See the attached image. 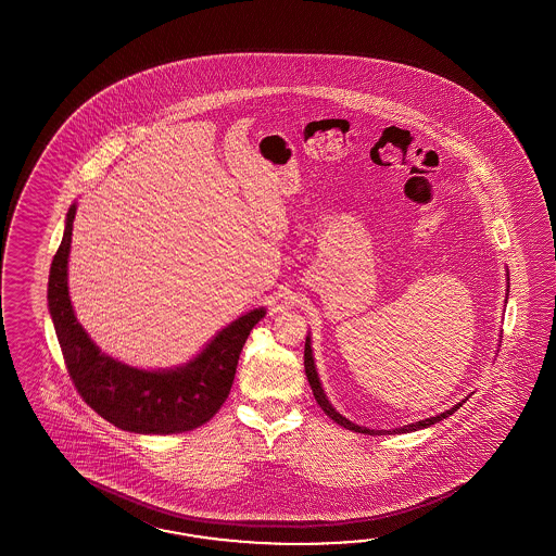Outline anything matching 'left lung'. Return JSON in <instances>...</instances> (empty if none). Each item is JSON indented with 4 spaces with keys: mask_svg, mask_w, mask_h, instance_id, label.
<instances>
[{
    "mask_svg": "<svg viewBox=\"0 0 556 556\" xmlns=\"http://www.w3.org/2000/svg\"><path fill=\"white\" fill-rule=\"evenodd\" d=\"M304 369H306L309 388L314 391V397H316V402H318L319 407L324 409V414L331 417L338 426L345 427V429L355 431V433H366V435H395V433L400 435V433H412V431H419V429L435 426L439 421H443L445 417H450V415L455 414V412L462 407L463 403L469 400V395H467L465 400H462L457 405H453V407L447 409V412L435 415V417H427L424 421H415V424H409V426L395 427V429H390V431H386V429H367V427L357 426V424H352L350 419H345L340 412H336V407H333L330 400L326 397L324 388H321V381H319L318 378V371H316V364H314V354H312V340H309V333L306 336V348H304Z\"/></svg>",
    "mask_w": 556,
    "mask_h": 556,
    "instance_id": "1",
    "label": "left lung"
}]
</instances>
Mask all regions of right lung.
<instances>
[{"instance_id": "right-lung-1", "label": "right lung", "mask_w": 556, "mask_h": 556, "mask_svg": "<svg viewBox=\"0 0 556 556\" xmlns=\"http://www.w3.org/2000/svg\"><path fill=\"white\" fill-rule=\"evenodd\" d=\"M75 213L73 202L49 270L48 306L79 395L109 424L130 433L170 435L204 426L226 402L242 345L266 316V307H254L230 321L187 364L142 369L118 362L99 350L73 312L67 262Z\"/></svg>"}]
</instances>
